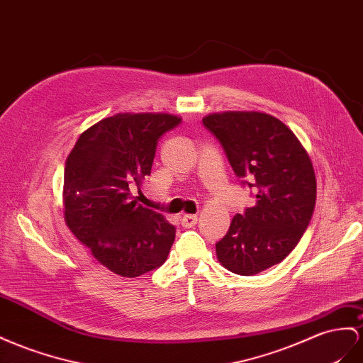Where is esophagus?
<instances>
[{
	"mask_svg": "<svg viewBox=\"0 0 363 363\" xmlns=\"http://www.w3.org/2000/svg\"><path fill=\"white\" fill-rule=\"evenodd\" d=\"M197 221H199L197 215H183V217L180 218V223H182V226H183L184 229L194 228L195 224H197Z\"/></svg>",
	"mask_w": 363,
	"mask_h": 363,
	"instance_id": "34e87169",
	"label": "esophagus"
}]
</instances>
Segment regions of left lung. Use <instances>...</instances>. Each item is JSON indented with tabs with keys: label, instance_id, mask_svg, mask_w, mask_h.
I'll list each match as a JSON object with an SVG mask.
<instances>
[{
	"label": "left lung",
	"instance_id": "left-lung-1",
	"mask_svg": "<svg viewBox=\"0 0 363 363\" xmlns=\"http://www.w3.org/2000/svg\"><path fill=\"white\" fill-rule=\"evenodd\" d=\"M255 206L232 218L215 244L232 273L252 277L281 262L307 230L316 204V177L306 150L277 117L253 111L203 117Z\"/></svg>",
	"mask_w": 363,
	"mask_h": 363
}]
</instances>
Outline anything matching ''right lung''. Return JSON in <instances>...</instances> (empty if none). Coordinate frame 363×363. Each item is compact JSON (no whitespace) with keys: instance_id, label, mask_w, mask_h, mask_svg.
I'll use <instances>...</instances> for the list:
<instances>
[{"instance_id":"add662e5","label":"right lung","mask_w":363,"mask_h":363,"mask_svg":"<svg viewBox=\"0 0 363 363\" xmlns=\"http://www.w3.org/2000/svg\"><path fill=\"white\" fill-rule=\"evenodd\" d=\"M182 123L171 114H116L77 139L67 159V226L110 272L135 278L159 269L175 226L146 209L131 189L151 174L159 139Z\"/></svg>"}]
</instances>
